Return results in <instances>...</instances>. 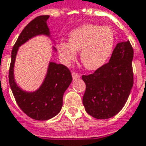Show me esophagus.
Listing matches in <instances>:
<instances>
[{
	"instance_id": "34e87169",
	"label": "esophagus",
	"mask_w": 146,
	"mask_h": 146,
	"mask_svg": "<svg viewBox=\"0 0 146 146\" xmlns=\"http://www.w3.org/2000/svg\"><path fill=\"white\" fill-rule=\"evenodd\" d=\"M80 77V75L78 74V73H76V72H72V78L73 80H76V79H78Z\"/></svg>"
}]
</instances>
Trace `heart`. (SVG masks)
<instances>
[{"mask_svg":"<svg viewBox=\"0 0 146 146\" xmlns=\"http://www.w3.org/2000/svg\"><path fill=\"white\" fill-rule=\"evenodd\" d=\"M113 30L106 26L85 24L75 29L69 36V42L57 45L60 56L66 64H70L80 51V60L88 70H96L110 57L114 46Z\"/></svg>","mask_w":146,"mask_h":146,"instance_id":"heart-1","label":"heart"}]
</instances>
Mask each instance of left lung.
<instances>
[{
	"mask_svg": "<svg viewBox=\"0 0 146 146\" xmlns=\"http://www.w3.org/2000/svg\"><path fill=\"white\" fill-rule=\"evenodd\" d=\"M133 56L130 41L118 43L109 62L94 73L82 76L86 86L83 105L89 115L96 119H109L124 107L134 83Z\"/></svg>",
	"mask_w": 146,
	"mask_h": 146,
	"instance_id": "1",
	"label": "left lung"
}]
</instances>
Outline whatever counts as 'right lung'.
<instances>
[{
  "label": "right lung",
  "mask_w": 146,
  "mask_h": 146,
  "mask_svg": "<svg viewBox=\"0 0 146 146\" xmlns=\"http://www.w3.org/2000/svg\"><path fill=\"white\" fill-rule=\"evenodd\" d=\"M48 18L49 16H37L23 29L12 49L9 70V83L18 106L29 117L36 120H49L60 111L63 95L72 81L70 71L66 66L50 62L45 80L36 91H24L15 82L13 72L18 48L37 35L49 36Z\"/></svg>",
  "instance_id": "right-lung-1"
}]
</instances>
